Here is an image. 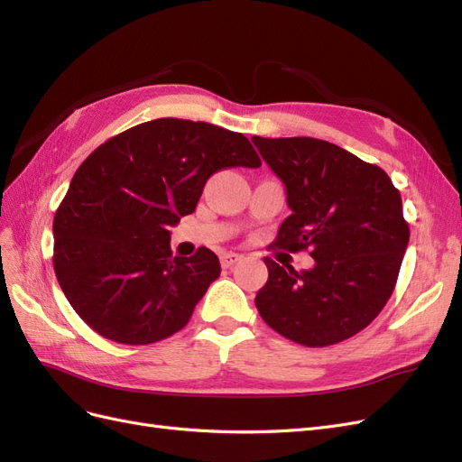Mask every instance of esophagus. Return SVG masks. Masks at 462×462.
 <instances>
[{
	"label": "esophagus",
	"instance_id": "34e87169",
	"mask_svg": "<svg viewBox=\"0 0 462 462\" xmlns=\"http://www.w3.org/2000/svg\"><path fill=\"white\" fill-rule=\"evenodd\" d=\"M219 260H221V265H223V268H231V265H235L236 262H241V260H243V254H236V253H223V254L219 256Z\"/></svg>",
	"mask_w": 462,
	"mask_h": 462
}]
</instances>
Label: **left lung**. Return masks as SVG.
<instances>
[{"mask_svg":"<svg viewBox=\"0 0 462 462\" xmlns=\"http://www.w3.org/2000/svg\"><path fill=\"white\" fill-rule=\"evenodd\" d=\"M263 162L283 180L291 216L275 246L310 250L312 270L268 265L254 299L262 319L304 346L353 337L382 312L409 245L399 190L382 167L310 136H253Z\"/></svg>","mask_w":462,"mask_h":462,"instance_id":"obj_1","label":"left lung"}]
</instances>
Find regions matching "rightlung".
<instances>
[{
    "label": "right lung",
    "mask_w": 462,
    "mask_h": 462,
    "mask_svg": "<svg viewBox=\"0 0 462 462\" xmlns=\"http://www.w3.org/2000/svg\"><path fill=\"white\" fill-rule=\"evenodd\" d=\"M239 165H262L245 134L173 117L111 136L80 163L53 217V270L96 333L150 345L189 324L221 265L206 246L173 256L170 227L209 177Z\"/></svg>",
    "instance_id": "1"
}]
</instances>
